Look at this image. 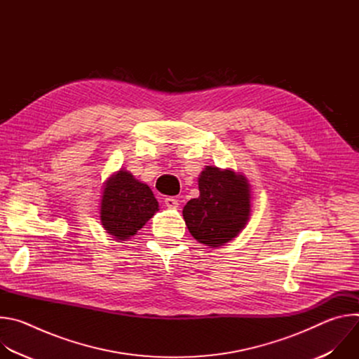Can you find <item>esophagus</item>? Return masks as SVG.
Returning <instances> with one entry per match:
<instances>
[{"label":"esophagus","instance_id":"1","mask_svg":"<svg viewBox=\"0 0 359 359\" xmlns=\"http://www.w3.org/2000/svg\"><path fill=\"white\" fill-rule=\"evenodd\" d=\"M165 204L169 209H177L179 208V200L176 197H166Z\"/></svg>","mask_w":359,"mask_h":359}]
</instances>
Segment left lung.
<instances>
[{"label":"left lung","instance_id":"left-lung-1","mask_svg":"<svg viewBox=\"0 0 359 359\" xmlns=\"http://www.w3.org/2000/svg\"><path fill=\"white\" fill-rule=\"evenodd\" d=\"M198 197L183 208L190 234L201 244L217 248L236 238L251 216V186L233 169L206 166L198 175Z\"/></svg>","mask_w":359,"mask_h":359}]
</instances>
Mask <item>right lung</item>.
Instances as JSON below:
<instances>
[{"mask_svg":"<svg viewBox=\"0 0 359 359\" xmlns=\"http://www.w3.org/2000/svg\"><path fill=\"white\" fill-rule=\"evenodd\" d=\"M158 210L159 203L150 187L128 170L119 169L104 183L99 206L100 224L119 243L135 236Z\"/></svg>","mask_w":359,"mask_h":359,"instance_id":"add662e5","label":"right lung"}]
</instances>
